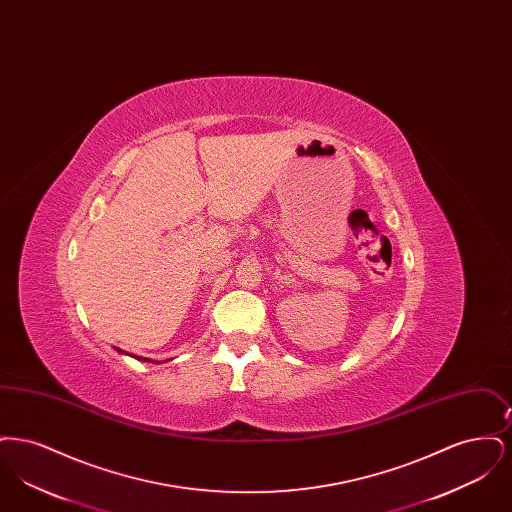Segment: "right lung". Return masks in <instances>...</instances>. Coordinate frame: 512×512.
Here are the masks:
<instances>
[{
  "label": "right lung",
  "mask_w": 512,
  "mask_h": 512,
  "mask_svg": "<svg viewBox=\"0 0 512 512\" xmlns=\"http://www.w3.org/2000/svg\"><path fill=\"white\" fill-rule=\"evenodd\" d=\"M117 351H119V353H122L121 349H117ZM136 359H142V357H136ZM142 361H146V359H142Z\"/></svg>",
  "instance_id": "1"
}]
</instances>
